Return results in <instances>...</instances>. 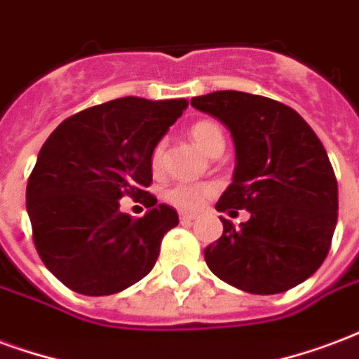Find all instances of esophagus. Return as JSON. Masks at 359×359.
Wrapping results in <instances>:
<instances>
[{
	"label": "esophagus",
	"instance_id": "esophagus-1",
	"mask_svg": "<svg viewBox=\"0 0 359 359\" xmlns=\"http://www.w3.org/2000/svg\"><path fill=\"white\" fill-rule=\"evenodd\" d=\"M194 219H196V215H192V213H180V222H182V224H188V222H192Z\"/></svg>",
	"mask_w": 359,
	"mask_h": 359
}]
</instances>
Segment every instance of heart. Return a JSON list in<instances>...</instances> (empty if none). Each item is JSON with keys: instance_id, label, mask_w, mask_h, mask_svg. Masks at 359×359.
I'll list each match as a JSON object with an SVG mask.
<instances>
[{"instance_id": "obj_1", "label": "heart", "mask_w": 359, "mask_h": 359, "mask_svg": "<svg viewBox=\"0 0 359 359\" xmlns=\"http://www.w3.org/2000/svg\"><path fill=\"white\" fill-rule=\"evenodd\" d=\"M190 137L201 150L209 156L222 154L224 150V131L217 121L201 119L190 127ZM165 163V140L156 142L150 152V165L156 172L163 169ZM217 192V184L213 182H177L163 192V200L179 211H198L211 196Z\"/></svg>"}]
</instances>
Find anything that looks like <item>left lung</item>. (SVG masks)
Returning <instances> with one entry per match:
<instances>
[{"instance_id": "8db88e82", "label": "left lung", "mask_w": 359, "mask_h": 359, "mask_svg": "<svg viewBox=\"0 0 359 359\" xmlns=\"http://www.w3.org/2000/svg\"><path fill=\"white\" fill-rule=\"evenodd\" d=\"M219 118L236 144L233 182L217 209L251 219L205 247L217 278L255 294L299 285L325 261L337 226L339 188L327 152L312 127L278 100L240 91H215L190 100Z\"/></svg>"}]
</instances>
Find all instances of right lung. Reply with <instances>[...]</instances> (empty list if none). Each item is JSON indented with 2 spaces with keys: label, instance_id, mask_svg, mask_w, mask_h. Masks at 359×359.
<instances>
[{
  "label": "right lung",
  "instance_id": "1",
  "mask_svg": "<svg viewBox=\"0 0 359 359\" xmlns=\"http://www.w3.org/2000/svg\"><path fill=\"white\" fill-rule=\"evenodd\" d=\"M187 106V98H116L74 114L45 140L28 179L26 209L39 259L68 289L114 294L154 268L179 215L146 192L150 152ZM126 195L151 211L140 219L121 214Z\"/></svg>",
  "mask_w": 359,
  "mask_h": 359
}]
</instances>
